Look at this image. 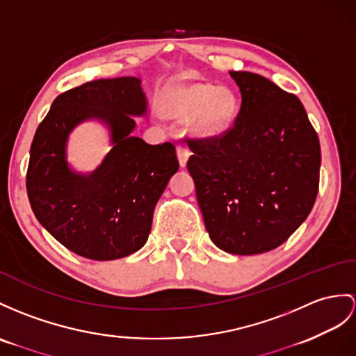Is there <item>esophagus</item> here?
Wrapping results in <instances>:
<instances>
[{
    "instance_id": "34e87169",
    "label": "esophagus",
    "mask_w": 356,
    "mask_h": 356,
    "mask_svg": "<svg viewBox=\"0 0 356 356\" xmlns=\"http://www.w3.org/2000/svg\"><path fill=\"white\" fill-rule=\"evenodd\" d=\"M177 155H178V160H179L181 166H186L187 160H188V157H190V149L187 148V146L183 145V143H179V145L177 146Z\"/></svg>"
}]
</instances>
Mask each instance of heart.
I'll return each instance as SVG.
<instances>
[{
	"label": "heart",
	"mask_w": 356,
	"mask_h": 356,
	"mask_svg": "<svg viewBox=\"0 0 356 356\" xmlns=\"http://www.w3.org/2000/svg\"><path fill=\"white\" fill-rule=\"evenodd\" d=\"M161 110L170 118L192 116V128L197 136L216 137L231 127L237 113V98L227 88L190 83L168 92Z\"/></svg>",
	"instance_id": "obj_1"
}]
</instances>
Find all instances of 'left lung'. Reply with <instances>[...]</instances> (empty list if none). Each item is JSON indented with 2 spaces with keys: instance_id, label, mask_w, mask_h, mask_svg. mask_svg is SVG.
I'll return each mask as SVG.
<instances>
[{
  "instance_id": "8db88e82",
  "label": "left lung",
  "mask_w": 356,
  "mask_h": 356,
  "mask_svg": "<svg viewBox=\"0 0 356 356\" xmlns=\"http://www.w3.org/2000/svg\"><path fill=\"white\" fill-rule=\"evenodd\" d=\"M241 93L223 134L187 138V169L213 243L255 255L281 246L313 210L320 143L296 95L267 78L231 71Z\"/></svg>"
}]
</instances>
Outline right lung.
Segmentation results:
<instances>
[{"label": "right lung", "instance_id": "add662e5", "mask_svg": "<svg viewBox=\"0 0 356 356\" xmlns=\"http://www.w3.org/2000/svg\"><path fill=\"white\" fill-rule=\"evenodd\" d=\"M140 83L119 76L63 92L34 134L27 170L31 210L51 236L80 257L108 261L140 249L155 204L179 168L172 143L149 145L131 136L133 116L146 113ZM89 118L109 127L113 148L84 176L68 168L65 143Z\"/></svg>", "mask_w": 356, "mask_h": 356}]
</instances>
